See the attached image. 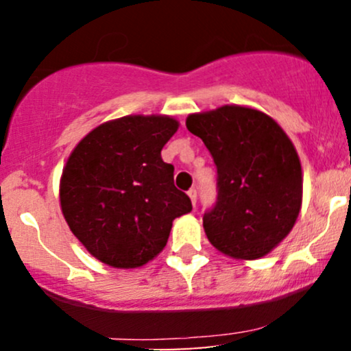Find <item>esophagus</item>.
<instances>
[{
	"instance_id": "esophagus-1",
	"label": "esophagus",
	"mask_w": 351,
	"mask_h": 351,
	"mask_svg": "<svg viewBox=\"0 0 351 351\" xmlns=\"http://www.w3.org/2000/svg\"><path fill=\"white\" fill-rule=\"evenodd\" d=\"M188 196H189V199H191L193 206H196V201H198V193H196V189H189Z\"/></svg>"
}]
</instances>
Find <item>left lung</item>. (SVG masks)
<instances>
[{
	"label": "left lung",
	"mask_w": 351,
	"mask_h": 351,
	"mask_svg": "<svg viewBox=\"0 0 351 351\" xmlns=\"http://www.w3.org/2000/svg\"><path fill=\"white\" fill-rule=\"evenodd\" d=\"M217 168V201L203 228L219 252L241 261L264 257L292 231L302 208V167L295 147L272 117L223 106L191 114Z\"/></svg>",
	"instance_id": "8db88e82"
}]
</instances>
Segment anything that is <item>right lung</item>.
<instances>
[{
  "instance_id": "right-lung-1",
  "label": "right lung",
  "mask_w": 351,
  "mask_h": 351,
  "mask_svg": "<svg viewBox=\"0 0 351 351\" xmlns=\"http://www.w3.org/2000/svg\"><path fill=\"white\" fill-rule=\"evenodd\" d=\"M180 122L127 115L88 132L67 158L59 184L64 219L95 259L142 267L167 245L173 219L193 209L162 160Z\"/></svg>"
}]
</instances>
